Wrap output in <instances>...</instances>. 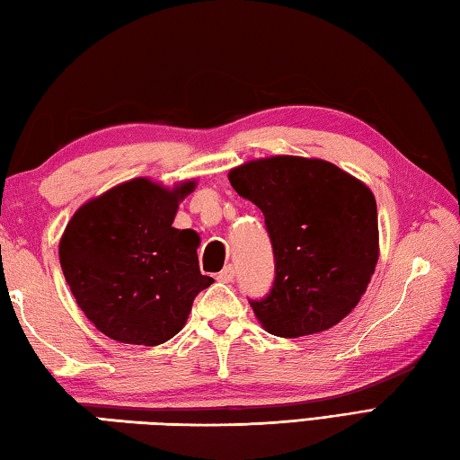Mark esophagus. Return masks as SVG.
Listing matches in <instances>:
<instances>
[{
    "label": "esophagus",
    "instance_id": "esophagus-1",
    "mask_svg": "<svg viewBox=\"0 0 460 460\" xmlns=\"http://www.w3.org/2000/svg\"><path fill=\"white\" fill-rule=\"evenodd\" d=\"M233 278H235V270H233V265H225L223 270L217 273V281L221 283H231Z\"/></svg>",
    "mask_w": 460,
    "mask_h": 460
}]
</instances>
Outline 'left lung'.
<instances>
[{"label":"left lung","mask_w":460,"mask_h":460,"mask_svg":"<svg viewBox=\"0 0 460 460\" xmlns=\"http://www.w3.org/2000/svg\"><path fill=\"white\" fill-rule=\"evenodd\" d=\"M255 203L270 233L275 279L252 299L263 328L279 338L330 330L354 310L378 263V211L372 190L322 158H257L229 172Z\"/></svg>","instance_id":"obj_1"}]
</instances>
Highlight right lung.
Segmentation results:
<instances>
[{"mask_svg":"<svg viewBox=\"0 0 460 460\" xmlns=\"http://www.w3.org/2000/svg\"><path fill=\"white\" fill-rule=\"evenodd\" d=\"M197 181L166 189L138 177L82 205L60 239V265L88 320L122 344L158 346L185 325L213 278L199 270V235L174 229Z\"/></svg>","mask_w":460,"mask_h":460,"instance_id":"1","label":"right lung"}]
</instances>
